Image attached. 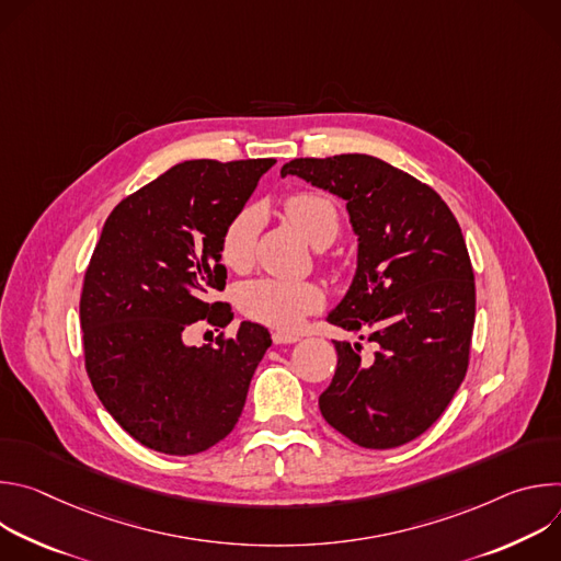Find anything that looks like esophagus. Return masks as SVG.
Returning <instances> with one entry per match:
<instances>
[{
	"label": "esophagus",
	"mask_w": 561,
	"mask_h": 561,
	"mask_svg": "<svg viewBox=\"0 0 561 561\" xmlns=\"http://www.w3.org/2000/svg\"><path fill=\"white\" fill-rule=\"evenodd\" d=\"M273 342H275V344H295V342H299V335H295V333H284V331H275V333H273Z\"/></svg>",
	"instance_id": "obj_1"
}]
</instances>
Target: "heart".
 <instances>
[{
    "mask_svg": "<svg viewBox=\"0 0 561 561\" xmlns=\"http://www.w3.org/2000/svg\"><path fill=\"white\" fill-rule=\"evenodd\" d=\"M286 217L304 232L312 247H329L340 232V210L335 202L319 191H295L284 197ZM262 226L260 208H239L226 224L219 239V257L234 273H247L255 262L257 234ZM239 308L251 319L275 329H297L304 317L324 304V290L314 282H290L264 277L239 288Z\"/></svg>",
    "mask_w": 561,
    "mask_h": 561,
    "instance_id": "b5f03b06",
    "label": "heart"
}]
</instances>
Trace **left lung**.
<instances>
[{"label":"left lung","mask_w":561,"mask_h":561,"mask_svg":"<svg viewBox=\"0 0 561 561\" xmlns=\"http://www.w3.org/2000/svg\"><path fill=\"white\" fill-rule=\"evenodd\" d=\"M284 175L346 199L359 234L355 279L327 322L375 351L335 342L337 370L319 411L357 446L409 444L439 420L468 370L474 275L461 228L428 184L370 154L299 157Z\"/></svg>","instance_id":"1"}]
</instances>
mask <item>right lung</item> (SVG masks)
<instances>
[{"label": "right lung", "instance_id": "obj_1", "mask_svg": "<svg viewBox=\"0 0 561 561\" xmlns=\"http://www.w3.org/2000/svg\"><path fill=\"white\" fill-rule=\"evenodd\" d=\"M275 159L182 162L124 197L89 262L79 322L84 364L104 409L141 446L197 455L244 411L268 329L186 346L191 327L226 329L230 304L219 239Z\"/></svg>", "mask_w": 561, "mask_h": 561}]
</instances>
